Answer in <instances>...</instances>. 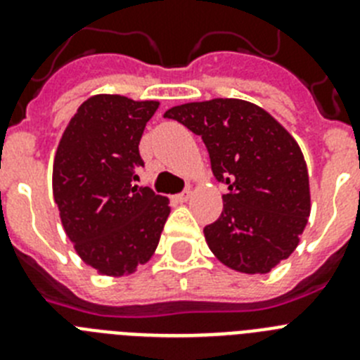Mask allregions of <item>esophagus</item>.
Masks as SVG:
<instances>
[{"instance_id":"esophagus-1","label":"esophagus","mask_w":360,"mask_h":360,"mask_svg":"<svg viewBox=\"0 0 360 360\" xmlns=\"http://www.w3.org/2000/svg\"><path fill=\"white\" fill-rule=\"evenodd\" d=\"M189 196H191V191H189V189H186V191H182V193H180V195L174 196V202L184 203V202H187V200H189Z\"/></svg>"}]
</instances>
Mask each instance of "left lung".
I'll list each match as a JSON object with an SVG mask.
<instances>
[{
  "mask_svg": "<svg viewBox=\"0 0 360 360\" xmlns=\"http://www.w3.org/2000/svg\"><path fill=\"white\" fill-rule=\"evenodd\" d=\"M202 136L216 180L227 184L224 211L203 229L229 269L266 274L295 250L310 216V186L294 136L263 108L212 98L164 113Z\"/></svg>",
  "mask_w": 360,
  "mask_h": 360,
  "instance_id": "left-lung-1",
  "label": "left lung"
}]
</instances>
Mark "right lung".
Here are the masks:
<instances>
[{
  "label": "right lung",
  "mask_w": 360,
  "mask_h": 360,
  "mask_svg": "<svg viewBox=\"0 0 360 360\" xmlns=\"http://www.w3.org/2000/svg\"><path fill=\"white\" fill-rule=\"evenodd\" d=\"M157 101L94 95L66 126L53 160V200L66 236L104 276L131 274L153 256L169 200L139 187V144Z\"/></svg>",
  "instance_id": "1"
}]
</instances>
